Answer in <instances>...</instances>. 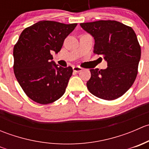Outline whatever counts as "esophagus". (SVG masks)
<instances>
[{
	"instance_id": "1",
	"label": "esophagus",
	"mask_w": 149,
	"mask_h": 149,
	"mask_svg": "<svg viewBox=\"0 0 149 149\" xmlns=\"http://www.w3.org/2000/svg\"><path fill=\"white\" fill-rule=\"evenodd\" d=\"M82 69H83V68H81V67H79V66H74V67L73 68V71L76 72V73H78V72L81 71Z\"/></svg>"
}]
</instances>
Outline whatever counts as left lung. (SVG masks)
Wrapping results in <instances>:
<instances>
[{
    "mask_svg": "<svg viewBox=\"0 0 149 149\" xmlns=\"http://www.w3.org/2000/svg\"><path fill=\"white\" fill-rule=\"evenodd\" d=\"M94 39V53L104 55L106 69H91L88 91L97 97L114 100L134 83L141 59V47L130 26L117 21L100 20L80 24Z\"/></svg>",
    "mask_w": 149,
    "mask_h": 149,
    "instance_id": "obj_1",
    "label": "left lung"
}]
</instances>
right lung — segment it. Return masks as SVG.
Returning a JSON list of instances; mask_svg holds the SVG:
<instances>
[{
    "mask_svg": "<svg viewBox=\"0 0 149 149\" xmlns=\"http://www.w3.org/2000/svg\"><path fill=\"white\" fill-rule=\"evenodd\" d=\"M77 24L40 21L23 30L13 47V71L25 94L47 104L64 94L73 68L58 67L51 52L58 53Z\"/></svg>",
    "mask_w": 149,
    "mask_h": 149,
    "instance_id": "right-lung-1",
    "label": "right lung"
}]
</instances>
